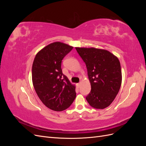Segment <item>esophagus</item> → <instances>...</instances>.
I'll return each instance as SVG.
<instances>
[{"label": "esophagus", "mask_w": 146, "mask_h": 146, "mask_svg": "<svg viewBox=\"0 0 146 146\" xmlns=\"http://www.w3.org/2000/svg\"><path fill=\"white\" fill-rule=\"evenodd\" d=\"M80 85H81V83H77V87H78V88H80Z\"/></svg>", "instance_id": "34e87169"}]
</instances>
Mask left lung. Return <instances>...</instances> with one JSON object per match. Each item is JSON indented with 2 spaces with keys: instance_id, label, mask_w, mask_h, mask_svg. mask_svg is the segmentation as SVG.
<instances>
[{
  "instance_id": "left-lung-1",
  "label": "left lung",
  "mask_w": 146,
  "mask_h": 146,
  "mask_svg": "<svg viewBox=\"0 0 146 146\" xmlns=\"http://www.w3.org/2000/svg\"><path fill=\"white\" fill-rule=\"evenodd\" d=\"M85 63L91 90L86 99L92 107L104 109L115 99L122 83L121 64L111 52L94 47H76Z\"/></svg>"
}]
</instances>
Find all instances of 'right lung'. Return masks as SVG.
Listing matches in <instances>:
<instances>
[{
    "instance_id": "obj_1",
    "label": "right lung",
    "mask_w": 146,
    "mask_h": 146,
    "mask_svg": "<svg viewBox=\"0 0 146 146\" xmlns=\"http://www.w3.org/2000/svg\"><path fill=\"white\" fill-rule=\"evenodd\" d=\"M73 48L61 42H52L39 50L32 65V82L38 98L56 111L67 109L76 97V86L62 72L61 61Z\"/></svg>"
}]
</instances>
